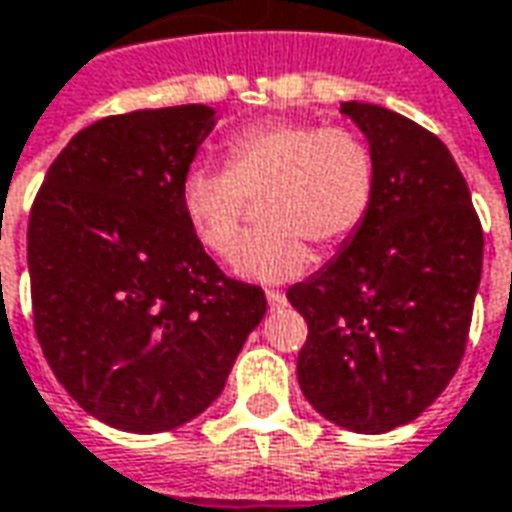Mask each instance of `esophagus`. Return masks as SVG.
I'll list each match as a JSON object with an SVG mask.
<instances>
[{
    "instance_id": "34e87169",
    "label": "esophagus",
    "mask_w": 512,
    "mask_h": 512,
    "mask_svg": "<svg viewBox=\"0 0 512 512\" xmlns=\"http://www.w3.org/2000/svg\"><path fill=\"white\" fill-rule=\"evenodd\" d=\"M267 304L270 307H284L287 304V296L281 290H267Z\"/></svg>"
}]
</instances>
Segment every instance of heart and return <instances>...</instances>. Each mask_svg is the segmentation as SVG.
<instances>
[{
    "label": "heart",
    "mask_w": 512,
    "mask_h": 512,
    "mask_svg": "<svg viewBox=\"0 0 512 512\" xmlns=\"http://www.w3.org/2000/svg\"><path fill=\"white\" fill-rule=\"evenodd\" d=\"M377 160L369 140L349 126L312 120H262L225 143V168L185 174L183 211L202 248L233 259L250 202L262 200L264 231L239 253L236 270L253 281H284L312 264V248H344L372 214Z\"/></svg>",
    "instance_id": "heart-1"
}]
</instances>
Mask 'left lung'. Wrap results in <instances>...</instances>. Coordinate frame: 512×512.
Here are the masks:
<instances>
[{
    "label": "left lung",
    "mask_w": 512,
    "mask_h": 512,
    "mask_svg": "<svg viewBox=\"0 0 512 512\" xmlns=\"http://www.w3.org/2000/svg\"><path fill=\"white\" fill-rule=\"evenodd\" d=\"M377 160L372 214L312 279L287 290L307 327L298 386L358 434L417 420L456 375L482 279V222L448 146L386 106L341 104Z\"/></svg>",
    "instance_id": "8db88e82"
}]
</instances>
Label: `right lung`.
I'll list each match as a JSON object with an SVG mask.
<instances>
[{"instance_id":"obj_1","label":"right lung","mask_w":512,"mask_h":512,"mask_svg":"<svg viewBox=\"0 0 512 512\" xmlns=\"http://www.w3.org/2000/svg\"><path fill=\"white\" fill-rule=\"evenodd\" d=\"M211 118L185 104L95 120L30 208L41 352L72 400L120 431L202 414L267 312L262 287L225 276L185 219L180 191Z\"/></svg>"}]
</instances>
